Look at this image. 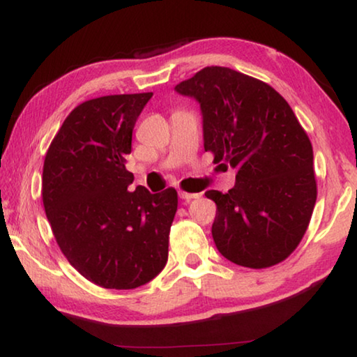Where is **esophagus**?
Instances as JSON below:
<instances>
[{
  "label": "esophagus",
  "mask_w": 357,
  "mask_h": 357,
  "mask_svg": "<svg viewBox=\"0 0 357 357\" xmlns=\"http://www.w3.org/2000/svg\"><path fill=\"white\" fill-rule=\"evenodd\" d=\"M178 196L185 201H191V199H195V197L199 196V193H186V191H178Z\"/></svg>",
  "instance_id": "esophagus-1"
}]
</instances>
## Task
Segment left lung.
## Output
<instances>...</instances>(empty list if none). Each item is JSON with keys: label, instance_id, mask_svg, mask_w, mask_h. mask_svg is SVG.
Instances as JSON below:
<instances>
[{"label": "left lung", "instance_id": "8db88e82", "mask_svg": "<svg viewBox=\"0 0 357 357\" xmlns=\"http://www.w3.org/2000/svg\"><path fill=\"white\" fill-rule=\"evenodd\" d=\"M199 103L204 150L236 171L217 204L212 238L225 259L248 268L286 260L316 204L312 146L297 116L271 86L227 67H207L175 86Z\"/></svg>", "mask_w": 357, "mask_h": 357}]
</instances>
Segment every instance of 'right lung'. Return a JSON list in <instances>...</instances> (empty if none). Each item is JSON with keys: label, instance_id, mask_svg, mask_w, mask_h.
Here are the masks:
<instances>
[{"label": "right lung", "instance_id": "add662e5", "mask_svg": "<svg viewBox=\"0 0 357 357\" xmlns=\"http://www.w3.org/2000/svg\"><path fill=\"white\" fill-rule=\"evenodd\" d=\"M153 92L92 98L76 107L49 146L43 204L60 250L87 281L144 286L162 271L177 191L151 195L126 171L137 118Z\"/></svg>", "mask_w": 357, "mask_h": 357}]
</instances>
